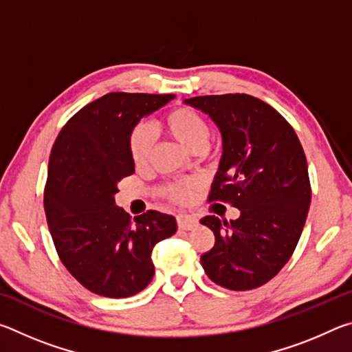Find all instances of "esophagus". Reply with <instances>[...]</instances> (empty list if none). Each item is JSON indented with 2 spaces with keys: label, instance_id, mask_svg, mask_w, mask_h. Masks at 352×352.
<instances>
[{
  "label": "esophagus",
  "instance_id": "esophagus-1",
  "mask_svg": "<svg viewBox=\"0 0 352 352\" xmlns=\"http://www.w3.org/2000/svg\"><path fill=\"white\" fill-rule=\"evenodd\" d=\"M177 225H178V228H180V230L190 231L199 225V220L195 219L194 216H188V214H180V216H177Z\"/></svg>",
  "mask_w": 352,
  "mask_h": 352
}]
</instances>
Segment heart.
I'll return each instance as SVG.
<instances>
[{"label": "heart", "instance_id": "obj_1", "mask_svg": "<svg viewBox=\"0 0 352 352\" xmlns=\"http://www.w3.org/2000/svg\"><path fill=\"white\" fill-rule=\"evenodd\" d=\"M158 127L188 151L208 153L206 142L210 140L211 127L197 110L190 107H177L160 119ZM152 151L153 136L151 130L144 126L133 127L129 135V153L136 168H144L151 160ZM195 186L197 183L194 180L166 183L158 189V192L177 204H184Z\"/></svg>", "mask_w": 352, "mask_h": 352}]
</instances>
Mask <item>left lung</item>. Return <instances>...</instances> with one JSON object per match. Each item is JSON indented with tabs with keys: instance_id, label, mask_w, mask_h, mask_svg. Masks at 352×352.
<instances>
[{
	"instance_id": "left-lung-1",
	"label": "left lung",
	"mask_w": 352,
	"mask_h": 352,
	"mask_svg": "<svg viewBox=\"0 0 352 352\" xmlns=\"http://www.w3.org/2000/svg\"><path fill=\"white\" fill-rule=\"evenodd\" d=\"M216 122L223 153L208 201H228L239 219L206 216L216 243L200 256L212 283L230 290L261 287L290 259L311 206V182L295 130L250 94L184 100Z\"/></svg>"
}]
</instances>
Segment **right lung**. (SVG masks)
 <instances>
[{"mask_svg":"<svg viewBox=\"0 0 352 352\" xmlns=\"http://www.w3.org/2000/svg\"><path fill=\"white\" fill-rule=\"evenodd\" d=\"M174 94L109 93L65 124L52 146L45 212L58 258L83 287L127 298L152 281L155 243L177 231L174 216L148 210L130 219L118 183L135 172L129 135Z\"/></svg>","mask_w":352,"mask_h":352,"instance_id":"obj_1","label":"right lung"}]
</instances>
